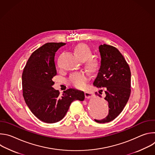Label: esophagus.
Returning <instances> with one entry per match:
<instances>
[{"label": "esophagus", "mask_w": 155, "mask_h": 155, "mask_svg": "<svg viewBox=\"0 0 155 155\" xmlns=\"http://www.w3.org/2000/svg\"><path fill=\"white\" fill-rule=\"evenodd\" d=\"M84 96L86 97V98H90L91 96H92V94L91 93L88 92V91H85L84 92Z\"/></svg>", "instance_id": "34e87169"}]
</instances>
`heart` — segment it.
<instances>
[{
    "label": "heart",
    "mask_w": 155,
    "mask_h": 155,
    "mask_svg": "<svg viewBox=\"0 0 155 155\" xmlns=\"http://www.w3.org/2000/svg\"><path fill=\"white\" fill-rule=\"evenodd\" d=\"M75 52L77 56L82 61H86L87 68L93 71L96 69L97 62L96 59L91 58L92 52L90 47L84 44H80L75 48ZM89 76L84 72H75L70 74L68 78V83L77 88H83L85 86Z\"/></svg>",
    "instance_id": "heart-1"
}]
</instances>
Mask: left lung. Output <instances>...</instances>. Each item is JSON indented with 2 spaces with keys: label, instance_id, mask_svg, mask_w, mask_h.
Masks as SVG:
<instances>
[{
  "label": "left lung",
  "instance_id": "8db88e82",
  "mask_svg": "<svg viewBox=\"0 0 155 155\" xmlns=\"http://www.w3.org/2000/svg\"><path fill=\"white\" fill-rule=\"evenodd\" d=\"M101 67L93 84L105 90L108 114L104 119L94 121L105 123L116 118L123 111L130 94V71L123 56L115 47L101 45L99 47ZM101 96L100 95H99Z\"/></svg>",
  "mask_w": 155,
  "mask_h": 155
}]
</instances>
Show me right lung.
<instances>
[{"mask_svg": "<svg viewBox=\"0 0 155 155\" xmlns=\"http://www.w3.org/2000/svg\"><path fill=\"white\" fill-rule=\"evenodd\" d=\"M65 43H47L29 57L22 74L24 99L32 113L40 120L54 123L61 120L71 103L84 99L83 91L70 88L62 95L52 86L57 72L54 56Z\"/></svg>", "mask_w": 155, "mask_h": 155, "instance_id": "obj_1", "label": "right lung"}]
</instances>
